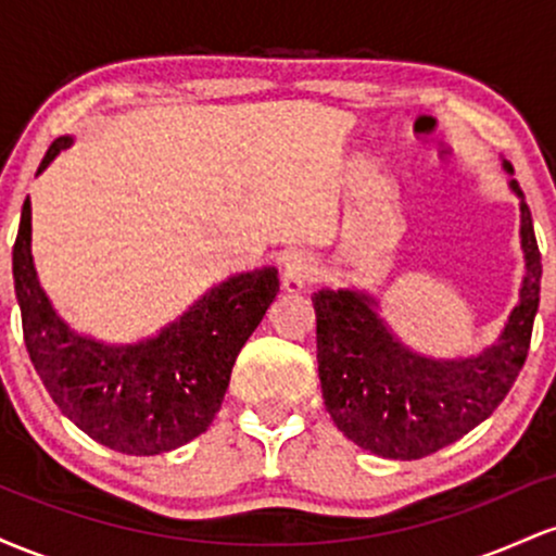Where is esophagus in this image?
<instances>
[{"label":"esophagus","instance_id":"34e87169","mask_svg":"<svg viewBox=\"0 0 556 556\" xmlns=\"http://www.w3.org/2000/svg\"><path fill=\"white\" fill-rule=\"evenodd\" d=\"M316 261L311 256H303V253H295V256L287 258L285 271H282V287L287 292H303L305 287L316 279Z\"/></svg>","mask_w":556,"mask_h":556}]
</instances>
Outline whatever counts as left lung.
<instances>
[{
  "instance_id": "left-lung-1",
  "label": "left lung",
  "mask_w": 556,
  "mask_h": 556,
  "mask_svg": "<svg viewBox=\"0 0 556 556\" xmlns=\"http://www.w3.org/2000/svg\"><path fill=\"white\" fill-rule=\"evenodd\" d=\"M504 169L513 172L507 162ZM526 277L500 340L481 355L433 361L405 348L358 290H318L316 350L324 405L350 442L392 460H418L457 442L500 407L531 348L541 253L518 182Z\"/></svg>"
}]
</instances>
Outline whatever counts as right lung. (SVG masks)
Here are the masks:
<instances>
[{"label": "right lung", "mask_w": 556, "mask_h": 556, "mask_svg": "<svg viewBox=\"0 0 556 556\" xmlns=\"http://www.w3.org/2000/svg\"><path fill=\"white\" fill-rule=\"evenodd\" d=\"M73 138L49 146V162ZM12 279L30 363L65 416L88 437L125 455H162L212 426L235 358L279 292L274 266L235 274L156 337L106 344L56 316L30 256V201L12 245Z\"/></svg>", "instance_id": "1"}]
</instances>
